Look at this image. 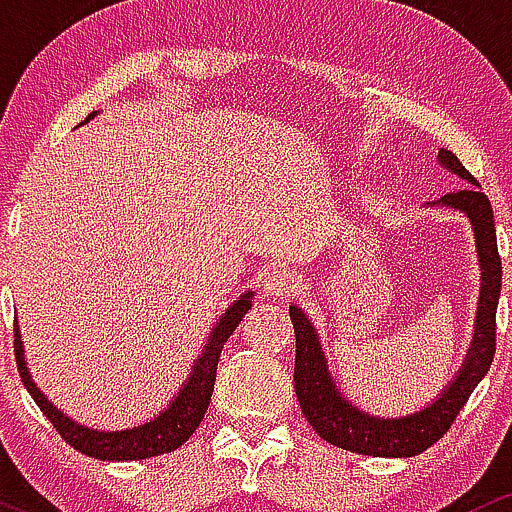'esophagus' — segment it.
Listing matches in <instances>:
<instances>
[{"mask_svg":"<svg viewBox=\"0 0 512 512\" xmlns=\"http://www.w3.org/2000/svg\"><path fill=\"white\" fill-rule=\"evenodd\" d=\"M263 285H266V290L271 292V295L283 297V295H292V292H297V287H300V278H297V273L287 271V268H273V271H268Z\"/></svg>","mask_w":512,"mask_h":512,"instance_id":"obj_1","label":"esophagus"}]
</instances>
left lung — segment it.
<instances>
[{"label": "left lung", "mask_w": 512, "mask_h": 512, "mask_svg": "<svg viewBox=\"0 0 512 512\" xmlns=\"http://www.w3.org/2000/svg\"><path fill=\"white\" fill-rule=\"evenodd\" d=\"M440 164L455 171L464 181L476 183V179L464 169L462 162L450 152L440 149ZM435 205V203H433ZM438 205H450L467 212L474 225L476 249L481 263V297L479 317L472 348H469L464 367L457 380H452L445 394L438 396L428 409L404 418H375L358 411L353 404L343 401L333 384L319 338L312 324L302 314V309L290 307V319L295 326V392L300 399L304 418L309 426L331 445L341 450L358 452L370 457H413L421 455L430 445H435L455 423L457 413L467 404L476 384L484 380L491 370L496 355V309L501 297V256H498L496 222H493L491 200L479 188L464 186L462 191L442 195Z\"/></svg>", "instance_id": "obj_1"}]
</instances>
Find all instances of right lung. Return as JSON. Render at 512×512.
I'll return each mask as SVG.
<instances>
[{"label":"right lung","instance_id":"1","mask_svg":"<svg viewBox=\"0 0 512 512\" xmlns=\"http://www.w3.org/2000/svg\"><path fill=\"white\" fill-rule=\"evenodd\" d=\"M91 118H94V113H89V118L86 120ZM249 307H251V292L249 295H241L239 300L227 309L225 317L217 321V326L208 336L205 350L200 353L198 363L193 367V375L188 377L186 384H183L179 396L171 401L169 409L159 413L154 421L145 423V426H137L130 430H113V433H101V430L79 426V423H74L72 418H67L65 413L57 411L55 406L40 394V389L33 384L31 375H28L19 326L14 324L16 370H19L21 382H24L28 394L33 396L38 409L48 416V421L53 423V428L62 435V440H65L67 445H72L77 452H82L86 457L103 459V462H130V459L157 457V455H164V452H174L176 447H181L183 442L195 433V428L200 426L205 411H208L212 389H215L217 363H220L222 348H225L227 338L232 336V331L239 326V321L244 319V314L249 312Z\"/></svg>","mask_w":512,"mask_h":512}]
</instances>
